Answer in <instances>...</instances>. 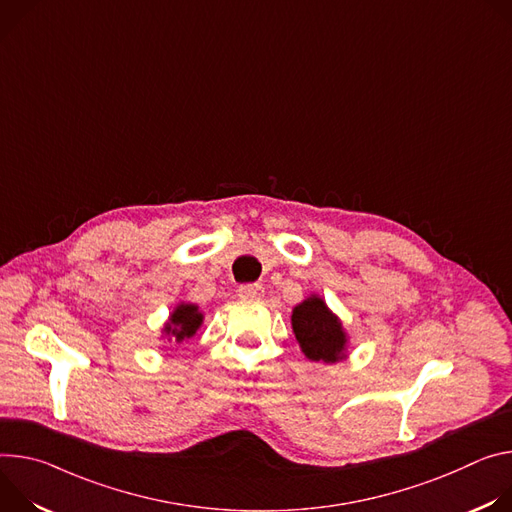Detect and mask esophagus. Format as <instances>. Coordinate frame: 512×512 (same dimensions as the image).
I'll return each instance as SVG.
<instances>
[{
  "instance_id": "34e87169",
  "label": "esophagus",
  "mask_w": 512,
  "mask_h": 512,
  "mask_svg": "<svg viewBox=\"0 0 512 512\" xmlns=\"http://www.w3.org/2000/svg\"><path fill=\"white\" fill-rule=\"evenodd\" d=\"M264 295V287L262 285H242L238 289V297L244 301H258Z\"/></svg>"
}]
</instances>
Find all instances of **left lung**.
Here are the masks:
<instances>
[{"label": "left lung", "mask_w": 512, "mask_h": 512, "mask_svg": "<svg viewBox=\"0 0 512 512\" xmlns=\"http://www.w3.org/2000/svg\"><path fill=\"white\" fill-rule=\"evenodd\" d=\"M293 331L303 354L313 362H337L346 358V333L319 297H309L293 309Z\"/></svg>", "instance_id": "1"}]
</instances>
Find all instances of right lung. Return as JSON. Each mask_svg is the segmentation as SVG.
<instances>
[{"label":"right lung","instance_id":"1","mask_svg":"<svg viewBox=\"0 0 512 512\" xmlns=\"http://www.w3.org/2000/svg\"><path fill=\"white\" fill-rule=\"evenodd\" d=\"M201 323H203V315L199 313V307L183 303L173 311V315H170L168 323L164 325V333L170 335L173 342L181 344V342H185V339L195 335V331L201 327Z\"/></svg>","mask_w":512,"mask_h":512}]
</instances>
